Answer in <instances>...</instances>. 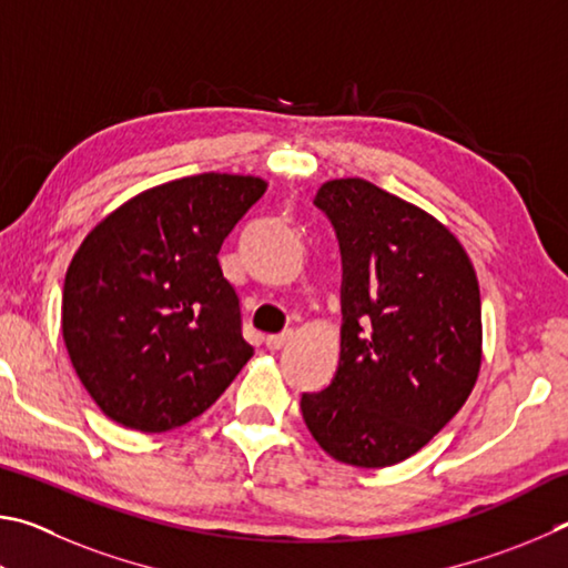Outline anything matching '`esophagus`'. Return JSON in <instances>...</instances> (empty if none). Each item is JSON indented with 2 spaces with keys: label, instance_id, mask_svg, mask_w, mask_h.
<instances>
[{
  "label": "esophagus",
  "instance_id": "obj_1",
  "mask_svg": "<svg viewBox=\"0 0 568 568\" xmlns=\"http://www.w3.org/2000/svg\"><path fill=\"white\" fill-rule=\"evenodd\" d=\"M292 336H294V332H282V334H272V336H266V346L272 352H276V349H282V346H286L292 342Z\"/></svg>",
  "mask_w": 568,
  "mask_h": 568
}]
</instances>
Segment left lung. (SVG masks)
Returning a JSON list of instances; mask_svg holds the SVG:
<instances>
[{
    "instance_id": "left-lung-1",
    "label": "left lung",
    "mask_w": 568,
    "mask_h": 568,
    "mask_svg": "<svg viewBox=\"0 0 568 568\" xmlns=\"http://www.w3.org/2000/svg\"><path fill=\"white\" fill-rule=\"evenodd\" d=\"M314 204L342 248V354L332 384L302 394L306 429L342 464H399L474 389L479 282L449 229L366 179H332Z\"/></svg>"
}]
</instances>
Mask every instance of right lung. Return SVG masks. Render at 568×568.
<instances>
[{"instance_id":"obj_1","label":"right lung","mask_w":568,"mask_h":568,"mask_svg":"<svg viewBox=\"0 0 568 568\" xmlns=\"http://www.w3.org/2000/svg\"><path fill=\"white\" fill-rule=\"evenodd\" d=\"M266 182L194 174L129 199L77 248L62 336L84 389L109 419L176 429L224 394L254 349L219 248Z\"/></svg>"}]
</instances>
